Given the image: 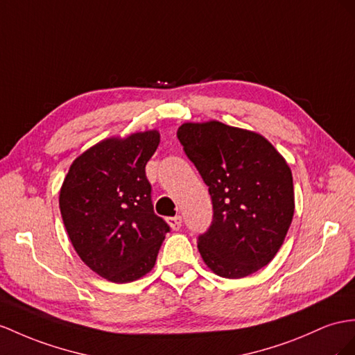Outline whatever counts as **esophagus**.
I'll list each match as a JSON object with an SVG mask.
<instances>
[{
	"mask_svg": "<svg viewBox=\"0 0 355 355\" xmlns=\"http://www.w3.org/2000/svg\"><path fill=\"white\" fill-rule=\"evenodd\" d=\"M168 223L171 225L172 230L178 231L181 228V223H183V219H181V216H174V217H169Z\"/></svg>",
	"mask_w": 355,
	"mask_h": 355,
	"instance_id": "esophagus-1",
	"label": "esophagus"
}]
</instances>
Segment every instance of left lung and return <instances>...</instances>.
Listing matches in <instances>:
<instances>
[{"label":"left lung","mask_w":355,"mask_h":355,"mask_svg":"<svg viewBox=\"0 0 355 355\" xmlns=\"http://www.w3.org/2000/svg\"><path fill=\"white\" fill-rule=\"evenodd\" d=\"M177 136L211 196V225L198 237L205 264L228 279L266 267L294 216L285 159L261 135L219 121L186 123Z\"/></svg>","instance_id":"8db88e82"}]
</instances>
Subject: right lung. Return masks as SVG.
I'll return each instance as SVG.
<instances>
[{"label":"right lung","mask_w":355,"mask_h":355,"mask_svg":"<svg viewBox=\"0 0 355 355\" xmlns=\"http://www.w3.org/2000/svg\"><path fill=\"white\" fill-rule=\"evenodd\" d=\"M159 142L157 130L98 142L71 163L61 187L60 210L76 253L115 284L147 275L171 231L154 213L145 175Z\"/></svg>","instance_id":"right-lung-1"}]
</instances>
